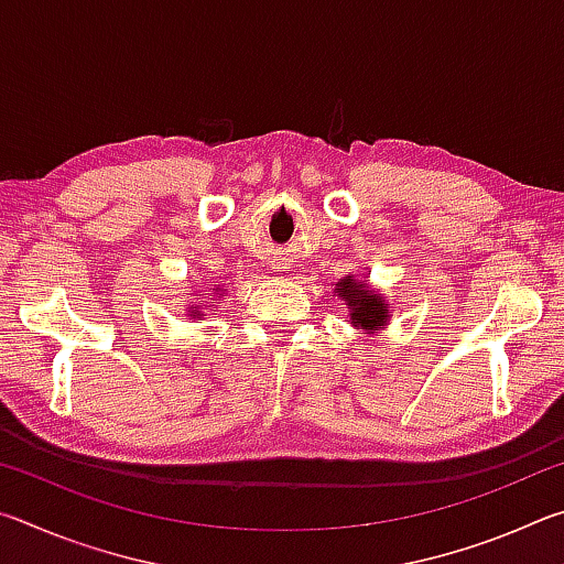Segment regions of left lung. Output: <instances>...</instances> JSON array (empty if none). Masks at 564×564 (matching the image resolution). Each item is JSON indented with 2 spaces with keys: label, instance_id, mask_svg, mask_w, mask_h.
I'll list each match as a JSON object with an SVG mask.
<instances>
[{
  "label": "left lung",
  "instance_id": "obj_1",
  "mask_svg": "<svg viewBox=\"0 0 564 564\" xmlns=\"http://www.w3.org/2000/svg\"><path fill=\"white\" fill-rule=\"evenodd\" d=\"M338 295L346 299V305L350 308V323L356 328L376 333L388 323L390 305L383 301V295L380 293L368 291L362 281L356 283L352 275H346V279L338 283Z\"/></svg>",
  "mask_w": 564,
  "mask_h": 564
}]
</instances>
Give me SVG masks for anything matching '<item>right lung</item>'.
<instances>
[{"instance_id":"right-lung-1","label":"right lung","mask_w":564,"mask_h":564,"mask_svg":"<svg viewBox=\"0 0 564 564\" xmlns=\"http://www.w3.org/2000/svg\"><path fill=\"white\" fill-rule=\"evenodd\" d=\"M191 316H198V311H196V313H194V311H191Z\"/></svg>"}]
</instances>
